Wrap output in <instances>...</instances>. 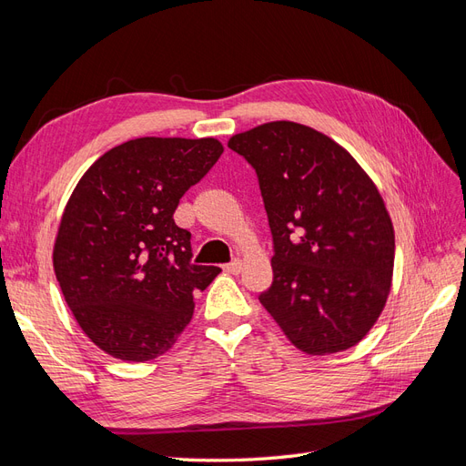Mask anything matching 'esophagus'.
Wrapping results in <instances>:
<instances>
[{
	"label": "esophagus",
	"mask_w": 466,
	"mask_h": 466,
	"mask_svg": "<svg viewBox=\"0 0 466 466\" xmlns=\"http://www.w3.org/2000/svg\"><path fill=\"white\" fill-rule=\"evenodd\" d=\"M223 270L229 272V274H238L243 270V262L241 260H231L228 264H223Z\"/></svg>",
	"instance_id": "obj_1"
}]
</instances>
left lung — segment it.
Here are the masks:
<instances>
[{
  "instance_id": "1",
  "label": "left lung",
  "mask_w": 466,
  "mask_h": 466,
  "mask_svg": "<svg viewBox=\"0 0 466 466\" xmlns=\"http://www.w3.org/2000/svg\"><path fill=\"white\" fill-rule=\"evenodd\" d=\"M255 168L270 225L272 286L260 303L307 354L356 346L390 291L394 231L373 180L309 126L268 122L228 144Z\"/></svg>"
}]
</instances>
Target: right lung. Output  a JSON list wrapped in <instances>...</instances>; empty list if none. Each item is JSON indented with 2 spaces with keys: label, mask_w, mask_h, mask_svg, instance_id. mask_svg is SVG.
<instances>
[{
  "label": "right lung",
  "mask_w": 466,
  "mask_h": 466,
  "mask_svg": "<svg viewBox=\"0 0 466 466\" xmlns=\"http://www.w3.org/2000/svg\"><path fill=\"white\" fill-rule=\"evenodd\" d=\"M221 153L214 137H136L77 182L54 272L79 327L106 354L124 361L165 354L192 319V293L221 272L192 262V235L173 218Z\"/></svg>",
  "instance_id": "right-lung-1"
}]
</instances>
